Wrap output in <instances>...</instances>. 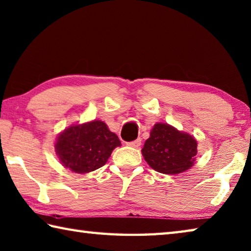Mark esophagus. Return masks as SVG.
Segmentation results:
<instances>
[{
    "label": "esophagus",
    "mask_w": 251,
    "mask_h": 251,
    "mask_svg": "<svg viewBox=\"0 0 251 251\" xmlns=\"http://www.w3.org/2000/svg\"><path fill=\"white\" fill-rule=\"evenodd\" d=\"M141 145V139L140 138H138V139H136L135 141H131V142H128V144H127V146H129V147H132V148H138V147Z\"/></svg>",
    "instance_id": "1"
}]
</instances>
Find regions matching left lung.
I'll return each instance as SVG.
<instances>
[{
    "mask_svg": "<svg viewBox=\"0 0 251 251\" xmlns=\"http://www.w3.org/2000/svg\"><path fill=\"white\" fill-rule=\"evenodd\" d=\"M197 140L165 123H156L146 140L141 153L152 169L162 174L175 175L195 164Z\"/></svg>",
    "mask_w": 251,
    "mask_h": 251,
    "instance_id": "8db88e82",
    "label": "left lung"
}]
</instances>
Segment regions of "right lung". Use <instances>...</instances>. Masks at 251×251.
Listing matches in <instances>:
<instances>
[{
    "mask_svg": "<svg viewBox=\"0 0 251 251\" xmlns=\"http://www.w3.org/2000/svg\"><path fill=\"white\" fill-rule=\"evenodd\" d=\"M121 141L104 122L71 125L57 136L55 152L63 166L79 174L104 165Z\"/></svg>",
    "mask_w": 251,
    "mask_h": 251,
    "instance_id": "obj_1",
    "label": "right lung"
}]
</instances>
